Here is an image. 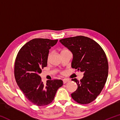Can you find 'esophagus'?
Listing matches in <instances>:
<instances>
[{"instance_id":"34e87169","label":"esophagus","mask_w":120,"mask_h":120,"mask_svg":"<svg viewBox=\"0 0 120 120\" xmlns=\"http://www.w3.org/2000/svg\"><path fill=\"white\" fill-rule=\"evenodd\" d=\"M68 82H69V80L67 79H63V82H64V84H66V83Z\"/></svg>"}]
</instances>
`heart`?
<instances>
[{"instance_id": "1", "label": "heart", "mask_w": 120, "mask_h": 120, "mask_svg": "<svg viewBox=\"0 0 120 120\" xmlns=\"http://www.w3.org/2000/svg\"><path fill=\"white\" fill-rule=\"evenodd\" d=\"M66 50H63L62 51H61V52H63V51H66ZM50 56V53H49V56H48V58H49Z\"/></svg>"}]
</instances>
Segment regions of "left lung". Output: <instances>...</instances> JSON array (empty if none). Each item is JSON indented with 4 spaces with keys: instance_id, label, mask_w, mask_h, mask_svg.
I'll use <instances>...</instances> for the list:
<instances>
[{
    "instance_id": "obj_1",
    "label": "left lung",
    "mask_w": 120,
    "mask_h": 120,
    "mask_svg": "<svg viewBox=\"0 0 120 120\" xmlns=\"http://www.w3.org/2000/svg\"><path fill=\"white\" fill-rule=\"evenodd\" d=\"M59 42L72 53L71 67L84 73L80 81L71 80L78 86L72 98L80 104L90 103L100 94L106 82L109 65L106 54L96 42L86 36L65 38Z\"/></svg>"
}]
</instances>
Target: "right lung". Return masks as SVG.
I'll return each instance as SVG.
<instances>
[{"instance_id": "obj_1", "label": "right lung", "mask_w": 120, "mask_h": 120, "mask_svg": "<svg viewBox=\"0 0 120 120\" xmlns=\"http://www.w3.org/2000/svg\"><path fill=\"white\" fill-rule=\"evenodd\" d=\"M58 40L34 38L26 43L17 54L14 74L16 82L28 100L37 106L49 104L58 89L63 85L61 80H48L44 85L40 74L47 66L49 50Z\"/></svg>"}]
</instances>
